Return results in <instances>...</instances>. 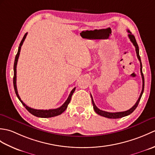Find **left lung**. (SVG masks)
I'll list each match as a JSON object with an SVG mask.
<instances>
[{
	"mask_svg": "<svg viewBox=\"0 0 155 155\" xmlns=\"http://www.w3.org/2000/svg\"><path fill=\"white\" fill-rule=\"evenodd\" d=\"M128 32L129 34L128 35V38H130V41L133 42V45L135 47V50H136V53H137V58L139 59V61H140V73H141V76H142V80H143V88H142V91H141V93L140 94V97L139 98V99L137 101V103H135V104L134 105V106L130 108L129 110H126V111H123V112H117V113H109V112H107V111H104V110H100L99 108H98L97 107L96 105H95L94 103V101H93V98L92 97V95L91 94V99H92V103H93V108L94 111L96 112V113L101 115L102 117H107L108 118H122V117H126L128 116V115H129L130 114H131L133 113V112L136 109V108L137 107L138 104L139 103V101L141 98V97H142L143 93V91H144V75L143 73V71H142V63H141V60H140V55H139V46L137 45V42L136 41V39L135 37H134V36L133 35H132V33L130 32V31H127Z\"/></svg>",
	"mask_w": 155,
	"mask_h": 155,
	"instance_id": "8db88e82",
	"label": "left lung"
}]
</instances>
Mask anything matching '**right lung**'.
<instances>
[{
  "label": "right lung",
  "mask_w": 155,
  "mask_h": 155,
  "mask_svg": "<svg viewBox=\"0 0 155 155\" xmlns=\"http://www.w3.org/2000/svg\"><path fill=\"white\" fill-rule=\"evenodd\" d=\"M27 35V32L25 35L24 37H23L22 41L21 42V43L19 45L18 47V50L17 52V54H16V57H15V63H14V77H13V84H14V88H15V93L17 96L18 98L19 99V101L21 102V103L22 104L23 106H24L26 109H27L29 113H31L32 114H33L34 116L37 117H41V118H50V117H56L58 116V115H60L61 114H62L63 112L67 109V108L68 107V104L70 103V101L71 100V97L72 94L74 93V92L75 91V88H74L71 92L70 94L68 97V98L64 102V103L62 105L61 107H60L59 108H55V109H48V110H37V109H35V108H32L31 107H29L28 106H27L23 102L21 101V98H20L19 95L18 94V91H17V88H16V65H17V62H18V59L19 57V54H20V52H21V48L22 45L23 44V42L25 41V39L26 38V37Z\"/></svg>",
  "instance_id": "1"
}]
</instances>
